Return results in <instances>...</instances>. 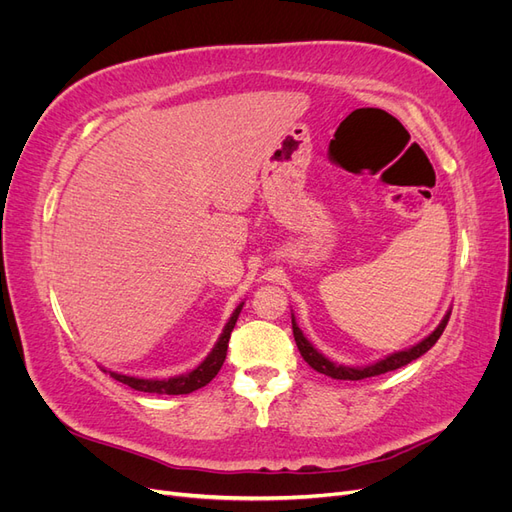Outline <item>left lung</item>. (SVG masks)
Segmentation results:
<instances>
[{
    "instance_id": "left-lung-1",
    "label": "left lung",
    "mask_w": 512,
    "mask_h": 512,
    "mask_svg": "<svg viewBox=\"0 0 512 512\" xmlns=\"http://www.w3.org/2000/svg\"><path fill=\"white\" fill-rule=\"evenodd\" d=\"M448 318H451V312H446V316L442 318V322L436 327V331L429 333L423 342L414 344L412 348H406V350H399V352H393L389 356H384V359L371 363V365H365V367H350V365H337L333 363L331 359H327L322 352H318L312 344L307 342V337L303 335V331L299 329L297 320H294V314H292V333H294V342H297V348L301 352V356L305 359V363L320 371V374L329 376V378H335V380H363V378H371V376H380V374H386V371H393V369H399L404 367L408 363H412L414 359H418V356H423L433 344L438 342L442 331L446 329V322Z\"/></svg>"
}]
</instances>
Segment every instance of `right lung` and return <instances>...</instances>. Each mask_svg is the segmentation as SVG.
I'll return each mask as SVG.
<instances>
[{
  "mask_svg": "<svg viewBox=\"0 0 512 512\" xmlns=\"http://www.w3.org/2000/svg\"><path fill=\"white\" fill-rule=\"evenodd\" d=\"M243 303H239L235 307V312H232L230 320L226 322V327L218 339V344L213 346V350L207 354V359L200 363L198 367H194L188 374H181V376H173L168 380H145V378H136V376H123L117 374V371H108L111 378H115L117 382L128 384L130 389L134 391H143V393H158V395H188L192 391L203 389L205 384H209L215 376H218V371L224 365L226 359V350H228V339L232 329H235L237 318L241 314ZM106 371V369H104Z\"/></svg>",
  "mask_w": 512,
  "mask_h": 512,
  "instance_id": "obj_1",
  "label": "right lung"
}]
</instances>
